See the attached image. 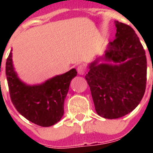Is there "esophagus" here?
Listing matches in <instances>:
<instances>
[{"label": "esophagus", "instance_id": "34e87169", "mask_svg": "<svg viewBox=\"0 0 153 153\" xmlns=\"http://www.w3.org/2000/svg\"><path fill=\"white\" fill-rule=\"evenodd\" d=\"M77 71H78L79 74H80V75H83L85 74V72H86V69H85V67L82 65H79L78 68H77Z\"/></svg>", "mask_w": 153, "mask_h": 153}]
</instances>
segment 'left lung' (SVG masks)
<instances>
[{"label": "left lung", "mask_w": 153, "mask_h": 153, "mask_svg": "<svg viewBox=\"0 0 153 153\" xmlns=\"http://www.w3.org/2000/svg\"><path fill=\"white\" fill-rule=\"evenodd\" d=\"M117 32L102 56L88 65L86 79L99 116L116 119L132 112L146 87L147 60L134 30L115 21Z\"/></svg>", "instance_id": "8db88e82"}]
</instances>
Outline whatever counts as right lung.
Listing matches in <instances>:
<instances>
[{
  "label": "right lung",
  "mask_w": 153,
  "mask_h": 153,
  "mask_svg": "<svg viewBox=\"0 0 153 153\" xmlns=\"http://www.w3.org/2000/svg\"><path fill=\"white\" fill-rule=\"evenodd\" d=\"M5 72L11 100L23 117L42 127H49L61 120L70 83L77 75L75 68L43 83L27 85L16 72L11 51L6 61Z\"/></svg>",
  "instance_id": "obj_1"
}]
</instances>
